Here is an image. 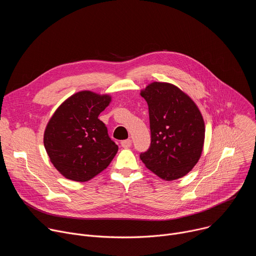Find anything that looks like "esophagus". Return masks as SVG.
I'll return each instance as SVG.
<instances>
[{"label":"esophagus","instance_id":"obj_1","mask_svg":"<svg viewBox=\"0 0 256 256\" xmlns=\"http://www.w3.org/2000/svg\"><path fill=\"white\" fill-rule=\"evenodd\" d=\"M122 148H124V149H128V148H130V146H132V140H122Z\"/></svg>","mask_w":256,"mask_h":256}]
</instances>
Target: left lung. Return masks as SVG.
I'll return each instance as SVG.
<instances>
[{
  "label": "left lung",
  "mask_w": 256,
  "mask_h": 256,
  "mask_svg": "<svg viewBox=\"0 0 256 256\" xmlns=\"http://www.w3.org/2000/svg\"><path fill=\"white\" fill-rule=\"evenodd\" d=\"M140 96L149 106L151 130V146L140 160L163 180L186 176L198 162L204 142V122L198 105L165 82L149 84Z\"/></svg>",
  "instance_id": "left-lung-1"
}]
</instances>
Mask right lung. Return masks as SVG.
I'll use <instances>...</instances> for the list:
<instances>
[{"label": "right lung", "mask_w": 256, "mask_h": 256, "mask_svg": "<svg viewBox=\"0 0 256 256\" xmlns=\"http://www.w3.org/2000/svg\"><path fill=\"white\" fill-rule=\"evenodd\" d=\"M108 94L80 91L66 99L48 120L44 144L50 162L66 179L85 182L102 172L118 151L98 118Z\"/></svg>", "instance_id": "1"}]
</instances>
